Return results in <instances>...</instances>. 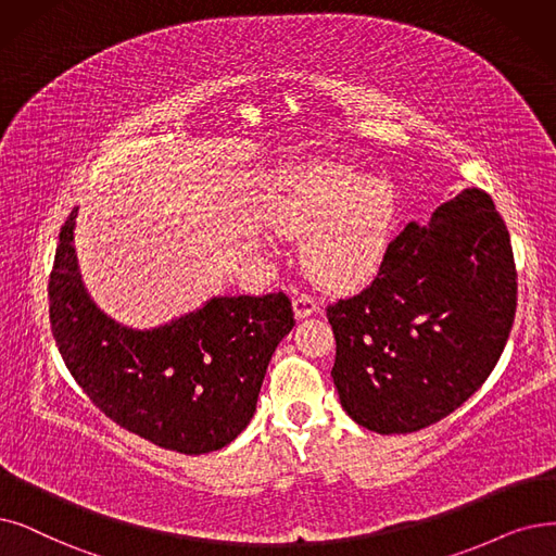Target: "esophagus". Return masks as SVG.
Masks as SVG:
<instances>
[{
  "instance_id": "esophagus-1",
  "label": "esophagus",
  "mask_w": 556,
  "mask_h": 556,
  "mask_svg": "<svg viewBox=\"0 0 556 556\" xmlns=\"http://www.w3.org/2000/svg\"><path fill=\"white\" fill-rule=\"evenodd\" d=\"M292 305H294V317L296 319H305V317H313V315L319 313V303L307 294H299Z\"/></svg>"
}]
</instances>
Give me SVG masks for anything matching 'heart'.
<instances>
[{
	"label": "heart",
	"instance_id": "b5f03b06",
	"mask_svg": "<svg viewBox=\"0 0 556 556\" xmlns=\"http://www.w3.org/2000/svg\"><path fill=\"white\" fill-rule=\"evenodd\" d=\"M394 220V191L381 175L307 162L287 177L269 210L271 228L305 239L307 274L330 290H355L379 274Z\"/></svg>",
	"mask_w": 556,
	"mask_h": 556
}]
</instances>
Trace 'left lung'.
Wrapping results in <instances>:
<instances>
[{"label":"left lung","instance_id":"obj_1","mask_svg":"<svg viewBox=\"0 0 556 556\" xmlns=\"http://www.w3.org/2000/svg\"><path fill=\"white\" fill-rule=\"evenodd\" d=\"M516 294L510 237L485 191L463 189L427 226L410 220L367 290L328 307L346 415L392 435L454 413L495 369Z\"/></svg>","mask_w":556,"mask_h":556}]
</instances>
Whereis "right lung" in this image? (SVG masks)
<instances>
[{"instance_id": "right-lung-1", "label": "right lung", "mask_w": 556, "mask_h": 556, "mask_svg": "<svg viewBox=\"0 0 556 556\" xmlns=\"http://www.w3.org/2000/svg\"><path fill=\"white\" fill-rule=\"evenodd\" d=\"M77 210L59 235L50 276L52 336L86 396L116 425L152 445L207 454L249 427L266 367L294 328L292 303L212 296L157 328H129L104 315L81 280Z\"/></svg>"}]
</instances>
